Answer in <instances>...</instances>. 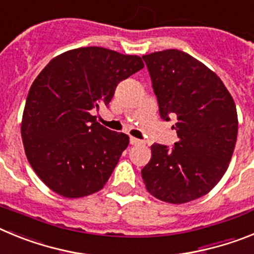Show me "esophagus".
Listing matches in <instances>:
<instances>
[{
    "mask_svg": "<svg viewBox=\"0 0 254 254\" xmlns=\"http://www.w3.org/2000/svg\"><path fill=\"white\" fill-rule=\"evenodd\" d=\"M129 143H131V145H142L143 141L138 140V138L136 137H131L129 138Z\"/></svg>",
    "mask_w": 254,
    "mask_h": 254,
    "instance_id": "esophagus-1",
    "label": "esophagus"
}]
</instances>
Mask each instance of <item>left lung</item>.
<instances>
[{
	"instance_id": "1",
	"label": "left lung",
	"mask_w": 254,
	"mask_h": 254,
	"mask_svg": "<svg viewBox=\"0 0 254 254\" xmlns=\"http://www.w3.org/2000/svg\"><path fill=\"white\" fill-rule=\"evenodd\" d=\"M142 58L160 117L177 118L178 142L173 149L154 143L141 176L156 198L190 202L208 193L228 169L238 134L235 103L219 76L186 52L167 49Z\"/></svg>"
}]
</instances>
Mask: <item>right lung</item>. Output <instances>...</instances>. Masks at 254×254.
<instances>
[{
    "label": "right lung",
    "mask_w": 254,
    "mask_h": 254,
    "mask_svg": "<svg viewBox=\"0 0 254 254\" xmlns=\"http://www.w3.org/2000/svg\"><path fill=\"white\" fill-rule=\"evenodd\" d=\"M143 68L138 56L102 47L67 51L47 64L30 86L21 121L26 158L53 192L78 198L102 190L129 137L96 122L117 85Z\"/></svg>",
    "instance_id": "obj_1"
}]
</instances>
